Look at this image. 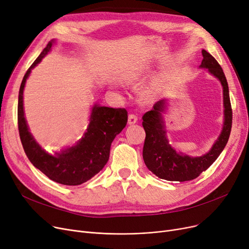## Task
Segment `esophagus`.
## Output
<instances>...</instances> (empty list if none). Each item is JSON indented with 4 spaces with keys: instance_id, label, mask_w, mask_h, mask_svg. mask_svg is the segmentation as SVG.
<instances>
[{
    "instance_id": "esophagus-1",
    "label": "esophagus",
    "mask_w": 249,
    "mask_h": 249,
    "mask_svg": "<svg viewBox=\"0 0 249 249\" xmlns=\"http://www.w3.org/2000/svg\"><path fill=\"white\" fill-rule=\"evenodd\" d=\"M137 122H138V116H137V114L131 113V114L128 115V120H127L128 124H135Z\"/></svg>"
}]
</instances>
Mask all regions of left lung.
I'll use <instances>...</instances> for the list:
<instances>
[{
  "label": "left lung",
  "instance_id": "1",
  "mask_svg": "<svg viewBox=\"0 0 249 249\" xmlns=\"http://www.w3.org/2000/svg\"><path fill=\"white\" fill-rule=\"evenodd\" d=\"M203 61L200 68H206L221 82L223 87L224 124L222 132L211 150L199 157H191L177 153L166 138V131L162 113L165 110V99L157 101L153 108L143 115V126L146 139L143 148V158L148 169L161 179L169 181L193 180L206 171L216 161L226 146L232 127V108L228 83L223 69L216 58L205 50L202 51Z\"/></svg>",
  "mask_w": 249,
  "mask_h": 249
}]
</instances>
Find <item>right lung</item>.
I'll return each instance as SVG.
<instances>
[{"instance_id":"obj_1","label":"right lung","mask_w":249,"mask_h":249,"mask_svg":"<svg viewBox=\"0 0 249 249\" xmlns=\"http://www.w3.org/2000/svg\"><path fill=\"white\" fill-rule=\"evenodd\" d=\"M53 40L34 61L23 77L18 97V129L20 140L30 162L50 179L65 185H79L91 179L107 163L112 141L127 123L124 108L93 106L87 132L78 143L54 155L45 152L34 140L23 109V90L31 70L52 50Z\"/></svg>"}]
</instances>
